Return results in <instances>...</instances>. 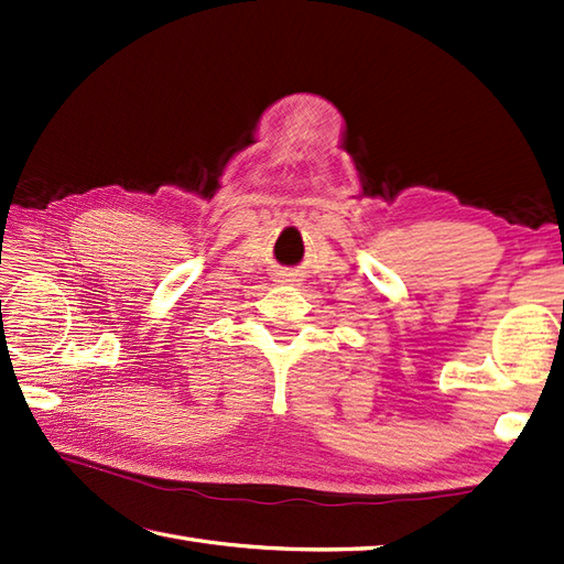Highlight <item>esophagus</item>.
<instances>
[{
  "label": "esophagus",
  "mask_w": 564,
  "mask_h": 564,
  "mask_svg": "<svg viewBox=\"0 0 564 564\" xmlns=\"http://www.w3.org/2000/svg\"><path fill=\"white\" fill-rule=\"evenodd\" d=\"M283 281H291V279H283Z\"/></svg>",
  "instance_id": "1"
}]
</instances>
